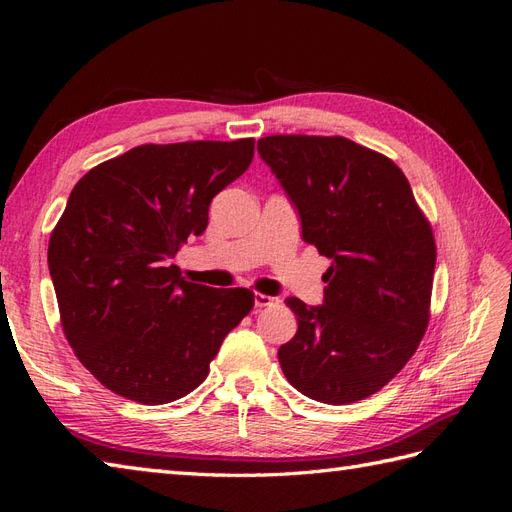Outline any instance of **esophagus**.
<instances>
[{
    "mask_svg": "<svg viewBox=\"0 0 512 512\" xmlns=\"http://www.w3.org/2000/svg\"><path fill=\"white\" fill-rule=\"evenodd\" d=\"M275 303H277V299L269 297V294H262V292L254 294V305L256 307H269V305H275Z\"/></svg>",
    "mask_w": 512,
    "mask_h": 512,
    "instance_id": "34e87169",
    "label": "esophagus"
}]
</instances>
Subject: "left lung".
<instances>
[{
	"label": "left lung",
	"mask_w": 512,
	"mask_h": 512,
	"mask_svg": "<svg viewBox=\"0 0 512 512\" xmlns=\"http://www.w3.org/2000/svg\"><path fill=\"white\" fill-rule=\"evenodd\" d=\"M258 153L299 211L303 241L331 258L322 305L286 299L299 329L277 350L284 376L331 406L374 395L427 331L431 226L399 166L344 136L275 134Z\"/></svg>",
	"instance_id": "obj_1"
}]
</instances>
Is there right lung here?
<instances>
[{
  "mask_svg": "<svg viewBox=\"0 0 512 512\" xmlns=\"http://www.w3.org/2000/svg\"><path fill=\"white\" fill-rule=\"evenodd\" d=\"M252 158L254 138L141 145L74 185L49 271L68 344L108 391L145 406L185 397L250 314L254 292L185 282L170 258Z\"/></svg>",
  "mask_w": 512,
  "mask_h": 512,
  "instance_id": "add662e5",
  "label": "right lung"
}]
</instances>
